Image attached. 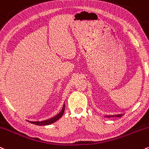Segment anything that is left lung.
<instances>
[{"mask_svg": "<svg viewBox=\"0 0 149 149\" xmlns=\"http://www.w3.org/2000/svg\"><path fill=\"white\" fill-rule=\"evenodd\" d=\"M124 114H125V113L118 114H112V115H110V114H108V115H107V114H105V115H104V117H107V118H109V117H121L122 116L124 115Z\"/></svg>", "mask_w": 149, "mask_h": 149, "instance_id": "1", "label": "left lung"}]
</instances>
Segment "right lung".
Listing matches in <instances>:
<instances>
[{
  "instance_id": "add662e5",
  "label": "right lung",
  "mask_w": 149,
  "mask_h": 149,
  "mask_svg": "<svg viewBox=\"0 0 149 149\" xmlns=\"http://www.w3.org/2000/svg\"><path fill=\"white\" fill-rule=\"evenodd\" d=\"M64 110H65V104H63V108H62L61 112L57 114V115L55 116V117H52V118L49 119V120H47L45 121H40V122H32V121H29V120H27V122H30V123H32V124H34V125H38V126H45V125H51V124L56 122L57 120H58L60 118H61L62 116H63V113H64Z\"/></svg>"
}]
</instances>
